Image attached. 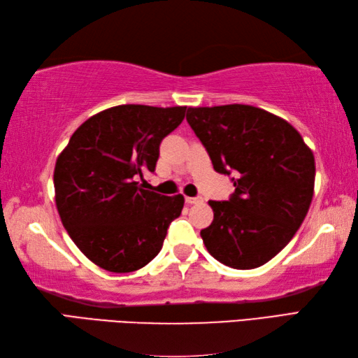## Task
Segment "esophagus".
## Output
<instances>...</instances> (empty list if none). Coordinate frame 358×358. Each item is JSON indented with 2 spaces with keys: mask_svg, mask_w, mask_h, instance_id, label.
<instances>
[{
  "mask_svg": "<svg viewBox=\"0 0 358 358\" xmlns=\"http://www.w3.org/2000/svg\"><path fill=\"white\" fill-rule=\"evenodd\" d=\"M185 201H186L187 204H196V203H201L203 200L200 199V196H186Z\"/></svg>",
  "mask_w": 358,
  "mask_h": 358,
  "instance_id": "1",
  "label": "esophagus"
}]
</instances>
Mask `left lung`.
<instances>
[{"label":"left lung","instance_id":"1","mask_svg":"<svg viewBox=\"0 0 358 358\" xmlns=\"http://www.w3.org/2000/svg\"><path fill=\"white\" fill-rule=\"evenodd\" d=\"M186 120L235 191L209 204L214 222L201 229L209 254L234 269L268 263L305 220L314 195L315 159L301 135L246 104L189 108Z\"/></svg>","mask_w":358,"mask_h":358}]
</instances>
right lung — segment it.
Segmentation results:
<instances>
[{
    "mask_svg": "<svg viewBox=\"0 0 358 358\" xmlns=\"http://www.w3.org/2000/svg\"><path fill=\"white\" fill-rule=\"evenodd\" d=\"M185 113L180 106H115L85 121L59 154L53 172L58 214L100 268L132 272L162 250L185 199L148 191L138 178L155 172L159 144Z\"/></svg>",
    "mask_w": 358,
    "mask_h": 358,
    "instance_id": "1",
    "label": "right lung"
}]
</instances>
